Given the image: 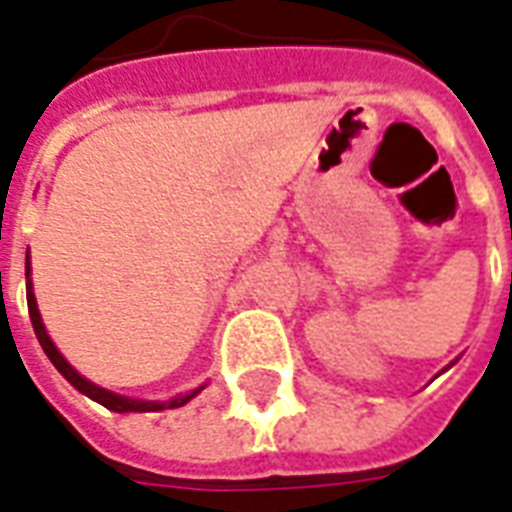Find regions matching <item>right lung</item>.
Listing matches in <instances>:
<instances>
[{
    "mask_svg": "<svg viewBox=\"0 0 512 512\" xmlns=\"http://www.w3.org/2000/svg\"><path fill=\"white\" fill-rule=\"evenodd\" d=\"M28 255H26V300H28V316H31V324H34V332H36V340H39V345H42V350L47 353V358H50L52 364H55V369H58L63 377H66L71 385H74L79 393H84L87 398H92V401H98V404H103L106 409H111V412H164V409H177V406L188 404L199 390H204V385L196 390H191V393H185V396H177V398H170V401H140V398H127V396H119V393H111V390L100 388V385H95V382L84 380L82 374L76 372L74 366L68 364L66 358L60 356V350L55 348V342L50 340V335H47V329H44L42 324V316H39V308H36V297H34V289H31V268H28Z\"/></svg>",
    "mask_w": 512,
    "mask_h": 512,
    "instance_id": "1",
    "label": "right lung"
}]
</instances>
